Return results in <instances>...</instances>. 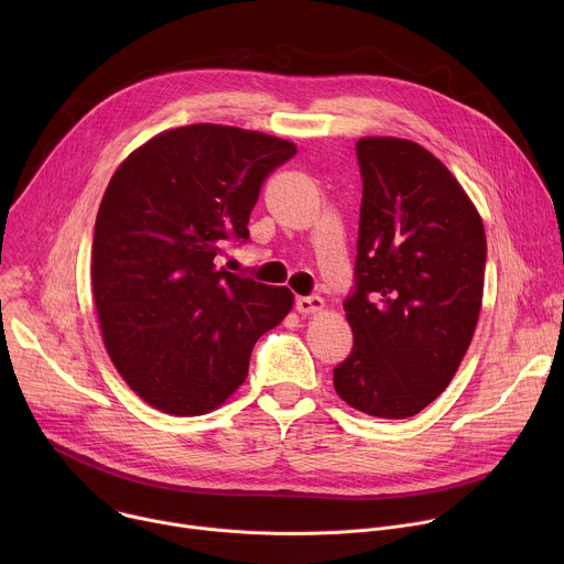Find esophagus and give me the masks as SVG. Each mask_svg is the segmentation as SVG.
<instances>
[{
    "instance_id": "1",
    "label": "esophagus",
    "mask_w": 564,
    "mask_h": 564,
    "mask_svg": "<svg viewBox=\"0 0 564 564\" xmlns=\"http://www.w3.org/2000/svg\"><path fill=\"white\" fill-rule=\"evenodd\" d=\"M294 305L301 314H318L321 310H324V299H321V296H299Z\"/></svg>"
}]
</instances>
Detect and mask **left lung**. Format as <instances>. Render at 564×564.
Segmentation results:
<instances>
[{"label": "left lung", "instance_id": "1", "mask_svg": "<svg viewBox=\"0 0 564 564\" xmlns=\"http://www.w3.org/2000/svg\"><path fill=\"white\" fill-rule=\"evenodd\" d=\"M357 158V290L344 303L355 339L335 390L366 415L406 420L446 390L470 346L487 234L464 187L422 144L368 135Z\"/></svg>", "mask_w": 564, "mask_h": 564}]
</instances>
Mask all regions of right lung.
I'll return each instance as SVG.
<instances>
[{
	"instance_id": "1",
	"label": "right lung",
	"mask_w": 564,
	"mask_h": 564,
	"mask_svg": "<svg viewBox=\"0 0 564 564\" xmlns=\"http://www.w3.org/2000/svg\"><path fill=\"white\" fill-rule=\"evenodd\" d=\"M296 153L227 124L167 129L131 151L102 196L91 285L109 359L149 406L174 417L216 411L243 386L261 335L292 292L216 268L248 238L263 181Z\"/></svg>"
}]
</instances>
